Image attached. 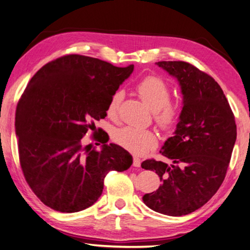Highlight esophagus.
Wrapping results in <instances>:
<instances>
[{"label": "esophagus", "instance_id": "34e87169", "mask_svg": "<svg viewBox=\"0 0 250 250\" xmlns=\"http://www.w3.org/2000/svg\"><path fill=\"white\" fill-rule=\"evenodd\" d=\"M133 166L134 167H140L141 166V159L138 156H133Z\"/></svg>", "mask_w": 250, "mask_h": 250}]
</instances>
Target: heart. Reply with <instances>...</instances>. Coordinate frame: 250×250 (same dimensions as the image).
Returning <instances> with one entry per match:
<instances>
[{"label": "heart", "mask_w": 250, "mask_h": 250, "mask_svg": "<svg viewBox=\"0 0 250 250\" xmlns=\"http://www.w3.org/2000/svg\"><path fill=\"white\" fill-rule=\"evenodd\" d=\"M136 91L151 109L156 111V121L168 129L172 126L180 116V105L170 101L171 90L168 83L156 76H147L136 84ZM124 99L122 91H116L111 95L106 112L109 118H115L120 103ZM114 141L122 147L135 154H144L155 148L158 144L156 133L134 126H124L115 131Z\"/></svg>", "instance_id": "obj_1"}]
</instances>
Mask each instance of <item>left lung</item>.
<instances>
[{"label": "left lung", "mask_w": 250, "mask_h": 250, "mask_svg": "<svg viewBox=\"0 0 250 250\" xmlns=\"http://www.w3.org/2000/svg\"><path fill=\"white\" fill-rule=\"evenodd\" d=\"M156 63L180 82L183 108L174 135L160 150L173 164L146 159L141 165L163 182L143 202L156 212L180 217L203 207L221 187L236 141L235 117L208 73L187 62Z\"/></svg>", "instance_id": "obj_1"}]
</instances>
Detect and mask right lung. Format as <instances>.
I'll return each mask as SVG.
<instances>
[{
  "label": "right lung",
  "mask_w": 250,
  "mask_h": 250,
  "mask_svg": "<svg viewBox=\"0 0 250 250\" xmlns=\"http://www.w3.org/2000/svg\"><path fill=\"white\" fill-rule=\"evenodd\" d=\"M133 65L78 54L58 57L38 70L18 101L15 128L23 177L41 202L56 211L78 212L102 195L109 171L130 168L132 156L107 133L92 138L102 149L84 146L82 139L104 119L111 95L133 71Z\"/></svg>",
  "instance_id": "obj_1"
}]
</instances>
